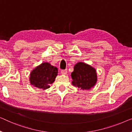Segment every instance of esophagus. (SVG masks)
<instances>
[{
  "label": "esophagus",
  "instance_id": "34e87169",
  "mask_svg": "<svg viewBox=\"0 0 132 132\" xmlns=\"http://www.w3.org/2000/svg\"><path fill=\"white\" fill-rule=\"evenodd\" d=\"M67 72H68V71H67V69L61 70V73H62V74H63V75H66Z\"/></svg>",
  "mask_w": 132,
  "mask_h": 132
}]
</instances>
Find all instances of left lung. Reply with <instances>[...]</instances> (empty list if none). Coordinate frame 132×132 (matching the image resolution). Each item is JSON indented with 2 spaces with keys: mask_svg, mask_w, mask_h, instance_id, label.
<instances>
[{
  "mask_svg": "<svg viewBox=\"0 0 132 132\" xmlns=\"http://www.w3.org/2000/svg\"><path fill=\"white\" fill-rule=\"evenodd\" d=\"M71 76L73 85L83 90L91 89L95 85L97 80L95 69L82 62L75 64Z\"/></svg>",
  "mask_w": 132,
  "mask_h": 132,
  "instance_id": "left-lung-1",
  "label": "left lung"
}]
</instances>
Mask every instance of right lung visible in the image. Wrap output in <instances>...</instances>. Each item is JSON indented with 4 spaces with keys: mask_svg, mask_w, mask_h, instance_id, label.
Instances as JSON below:
<instances>
[{
    "mask_svg": "<svg viewBox=\"0 0 132 132\" xmlns=\"http://www.w3.org/2000/svg\"><path fill=\"white\" fill-rule=\"evenodd\" d=\"M57 73V68L48 63H43L31 72L29 80L35 87L46 89L50 88V84L53 83Z\"/></svg>",
    "mask_w": 132,
    "mask_h": 132,
    "instance_id": "obj_1",
    "label": "right lung"
}]
</instances>
